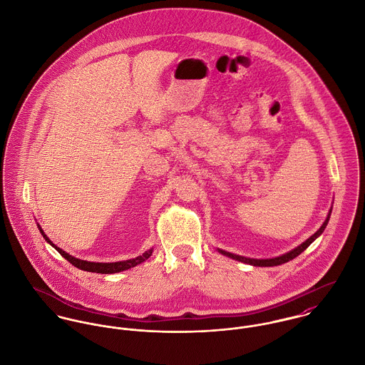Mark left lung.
Returning <instances> with one entry per match:
<instances>
[{
    "instance_id": "obj_1",
    "label": "left lung",
    "mask_w": 365,
    "mask_h": 365,
    "mask_svg": "<svg viewBox=\"0 0 365 365\" xmlns=\"http://www.w3.org/2000/svg\"><path fill=\"white\" fill-rule=\"evenodd\" d=\"M331 207L329 209V213H328V216H327V219H325V222H324V225L317 230V232H314L309 238H307L302 244H299V247H296L294 250H292V251H289V252H286V254H283V255H279V257H274V258H267V259H257V258H248V257H242V255H237V254H232V252H227V251H225V250H220V248H217V251L222 254V255H226V257H229V258H232L234 261H238V262H242V264H248V265L252 266H277L282 265V264H286V262H289V261H292V259H294L296 257H299V254L302 252V251H305L322 232L324 230L327 229V226H328V222H329V219H331Z\"/></svg>"
}]
</instances>
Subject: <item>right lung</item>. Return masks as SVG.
Here are the masks:
<instances>
[{"instance_id":"obj_1","label":"right lung","mask_w":365,"mask_h":365,"mask_svg":"<svg viewBox=\"0 0 365 365\" xmlns=\"http://www.w3.org/2000/svg\"><path fill=\"white\" fill-rule=\"evenodd\" d=\"M38 230L41 232L43 238L53 247L56 248L66 261L69 264H72L73 266H76L78 269H82V270H86V272H93V273H104V274H108V273H118V272H123V270H127V269H131L133 266L139 265L142 262H145L153 252V248L145 251L142 255L133 258V259H127V261H120V262H91V261H83V259H78L72 255H69L68 252H66L64 250H61L60 247H57L56 244H53V241L44 234V232L41 230L40 226H37Z\"/></svg>"}]
</instances>
